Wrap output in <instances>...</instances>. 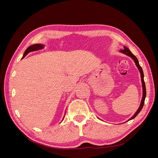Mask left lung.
Wrapping results in <instances>:
<instances>
[{
  "mask_svg": "<svg viewBox=\"0 0 158 158\" xmlns=\"http://www.w3.org/2000/svg\"><path fill=\"white\" fill-rule=\"evenodd\" d=\"M120 52L131 56V58L134 60L135 63V65L137 67V68L139 69V70L140 72V76H141V81H142V91H143V94H142V100H141V103H140V106L139 108V109L137 110V111H136V113L134 114L133 117L132 118H131L130 119H129L128 120H131L132 119H134L137 114L139 113V112L141 111V110L143 108V106H144V101H145V98H146V84H145V82H144V73H143V70H142V67H140V65H139V61L137 59V57L130 51V50H129L128 48H127L126 47H124V48L123 50H120Z\"/></svg>",
  "mask_w": 158,
  "mask_h": 158,
  "instance_id": "left-lung-1",
  "label": "left lung"
}]
</instances>
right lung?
<instances>
[{
    "mask_svg": "<svg viewBox=\"0 0 158 158\" xmlns=\"http://www.w3.org/2000/svg\"><path fill=\"white\" fill-rule=\"evenodd\" d=\"M44 45H42V44H35V45H33L31 46H30L29 47H28L25 50V52L24 53V55H23V58L25 57V56L27 55L30 52L36 51V50H39L40 49H41V48H44Z\"/></svg>",
    "mask_w": 158,
    "mask_h": 158,
    "instance_id": "1",
    "label": "right lung"
}]
</instances>
